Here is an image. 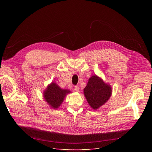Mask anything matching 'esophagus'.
<instances>
[{"mask_svg":"<svg viewBox=\"0 0 152 152\" xmlns=\"http://www.w3.org/2000/svg\"><path fill=\"white\" fill-rule=\"evenodd\" d=\"M75 90L76 92H79V87H78V86H75Z\"/></svg>","mask_w":152,"mask_h":152,"instance_id":"1","label":"esophagus"}]
</instances>
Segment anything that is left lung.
Segmentation results:
<instances>
[{"mask_svg": "<svg viewBox=\"0 0 152 152\" xmlns=\"http://www.w3.org/2000/svg\"><path fill=\"white\" fill-rule=\"evenodd\" d=\"M84 95L93 110H98L106 103L112 94V88L96 75L92 76L84 89Z\"/></svg>", "mask_w": 152, "mask_h": 152, "instance_id": "8db88e82", "label": "left lung"}]
</instances>
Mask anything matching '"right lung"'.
I'll return each instance as SVG.
<instances>
[{"label":"right lung","mask_w":152,"mask_h":152,"mask_svg":"<svg viewBox=\"0 0 152 152\" xmlns=\"http://www.w3.org/2000/svg\"><path fill=\"white\" fill-rule=\"evenodd\" d=\"M71 93L68 89H63L55 82H52L47 86L43 92L45 101L53 110L60 107L67 94Z\"/></svg>","instance_id":"obj_1"}]
</instances>
